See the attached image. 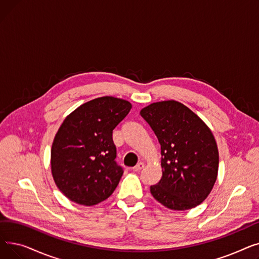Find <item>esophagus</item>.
I'll return each instance as SVG.
<instances>
[{
    "label": "esophagus",
    "instance_id": "1",
    "mask_svg": "<svg viewBox=\"0 0 259 259\" xmlns=\"http://www.w3.org/2000/svg\"><path fill=\"white\" fill-rule=\"evenodd\" d=\"M145 167V165L143 164V162H139V164L135 166V167H133V171H135V172H138V171H141L143 168Z\"/></svg>",
    "mask_w": 259,
    "mask_h": 259
}]
</instances>
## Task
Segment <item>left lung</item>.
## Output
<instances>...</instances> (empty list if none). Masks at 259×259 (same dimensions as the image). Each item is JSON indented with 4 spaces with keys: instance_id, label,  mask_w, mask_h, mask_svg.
<instances>
[{
    "instance_id": "8db88e82",
    "label": "left lung",
    "mask_w": 259,
    "mask_h": 259,
    "mask_svg": "<svg viewBox=\"0 0 259 259\" xmlns=\"http://www.w3.org/2000/svg\"><path fill=\"white\" fill-rule=\"evenodd\" d=\"M141 115L160 145V181L152 196L175 211L195 208L205 200L217 179L220 155L210 128L198 115L176 101L143 108Z\"/></svg>"
}]
</instances>
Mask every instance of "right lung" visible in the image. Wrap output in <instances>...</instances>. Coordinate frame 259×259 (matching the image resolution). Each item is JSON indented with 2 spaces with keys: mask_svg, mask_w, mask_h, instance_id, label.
<instances>
[{
  "mask_svg": "<svg viewBox=\"0 0 259 259\" xmlns=\"http://www.w3.org/2000/svg\"><path fill=\"white\" fill-rule=\"evenodd\" d=\"M132 105L102 97L77 107L64 119L51 147V173L60 191L71 201L94 206L117 187L122 169L116 165L112 131Z\"/></svg>",
  "mask_w": 259,
  "mask_h": 259,
  "instance_id": "1",
  "label": "right lung"
}]
</instances>
